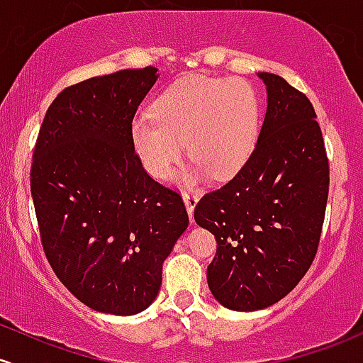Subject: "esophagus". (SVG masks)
<instances>
[{
    "label": "esophagus",
    "mask_w": 363,
    "mask_h": 363,
    "mask_svg": "<svg viewBox=\"0 0 363 363\" xmlns=\"http://www.w3.org/2000/svg\"><path fill=\"white\" fill-rule=\"evenodd\" d=\"M182 200H184V203H186V208H188L191 224H193V212H194V206H196V203H198V194L193 193V191H184V193H182Z\"/></svg>",
    "instance_id": "1"
}]
</instances>
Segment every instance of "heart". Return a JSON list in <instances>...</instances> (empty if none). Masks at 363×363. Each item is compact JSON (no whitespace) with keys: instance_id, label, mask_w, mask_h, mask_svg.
Masks as SVG:
<instances>
[{"instance_id":"obj_1","label":"heart","mask_w":363,"mask_h":363,"mask_svg":"<svg viewBox=\"0 0 363 363\" xmlns=\"http://www.w3.org/2000/svg\"><path fill=\"white\" fill-rule=\"evenodd\" d=\"M258 134V101L253 87L238 79L188 75L155 99L151 115L133 122L130 143L150 175L167 179L182 160L184 143L196 160L186 181L210 170L229 177L245 165Z\"/></svg>"}]
</instances>
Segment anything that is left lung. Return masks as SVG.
Here are the masks:
<instances>
[{
  "label": "left lung",
  "mask_w": 363,
  "mask_h": 363,
  "mask_svg": "<svg viewBox=\"0 0 363 363\" xmlns=\"http://www.w3.org/2000/svg\"><path fill=\"white\" fill-rule=\"evenodd\" d=\"M267 111L253 153L194 220L217 240L206 269L215 300L236 312L277 303L315 258L329 194V162L310 99L276 74L258 72Z\"/></svg>",
  "instance_id": "8db88e82"
}]
</instances>
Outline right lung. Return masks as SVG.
I'll return each mask as SVG.
<instances>
[{
  "mask_svg": "<svg viewBox=\"0 0 363 363\" xmlns=\"http://www.w3.org/2000/svg\"><path fill=\"white\" fill-rule=\"evenodd\" d=\"M157 79L158 69L146 67L67 87L35 143L30 193L46 258L96 312L148 308L189 224L182 198L146 174L130 143L134 115Z\"/></svg>",
  "mask_w": 363,
  "mask_h": 363,
  "instance_id": "right-lung-1",
  "label": "right lung"
}]
</instances>
